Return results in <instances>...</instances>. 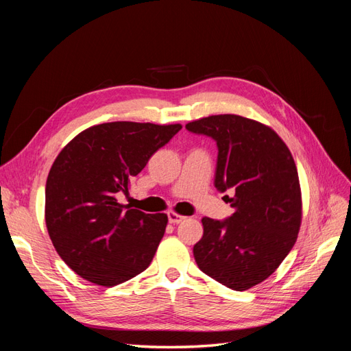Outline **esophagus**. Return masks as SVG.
<instances>
[{
	"mask_svg": "<svg viewBox=\"0 0 351 351\" xmlns=\"http://www.w3.org/2000/svg\"><path fill=\"white\" fill-rule=\"evenodd\" d=\"M186 217L177 214L174 210H168V221L171 222V224H178V222H182Z\"/></svg>",
	"mask_w": 351,
	"mask_h": 351,
	"instance_id": "1",
	"label": "esophagus"
}]
</instances>
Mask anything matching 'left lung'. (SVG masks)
I'll list each match as a JSON object with an SVG mask.
<instances>
[{
	"label": "left lung",
	"instance_id": "8db88e82",
	"mask_svg": "<svg viewBox=\"0 0 351 351\" xmlns=\"http://www.w3.org/2000/svg\"><path fill=\"white\" fill-rule=\"evenodd\" d=\"M186 129L217 142L215 187L234 190L226 221L202 218L197 267L231 290L267 280L293 249L302 224V190L293 155L269 125L236 114L190 121Z\"/></svg>",
	"mask_w": 351,
	"mask_h": 351
}]
</instances>
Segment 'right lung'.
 <instances>
[{"mask_svg": "<svg viewBox=\"0 0 351 351\" xmlns=\"http://www.w3.org/2000/svg\"><path fill=\"white\" fill-rule=\"evenodd\" d=\"M182 124L114 121L71 139L47 178L45 222L69 267L97 285L114 287L149 267L168 217L120 204L130 182Z\"/></svg>", "mask_w": 351, "mask_h": 351, "instance_id": "obj_1", "label": "right lung"}]
</instances>
